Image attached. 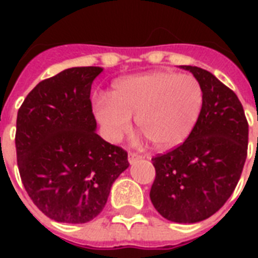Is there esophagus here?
I'll use <instances>...</instances> for the list:
<instances>
[{"label":"esophagus","mask_w":258,"mask_h":258,"mask_svg":"<svg viewBox=\"0 0 258 258\" xmlns=\"http://www.w3.org/2000/svg\"><path fill=\"white\" fill-rule=\"evenodd\" d=\"M139 159H142L141 155H138V154L135 153H130L128 154V162H130V165H134L135 162H138Z\"/></svg>","instance_id":"1"}]
</instances>
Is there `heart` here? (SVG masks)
Instances as JSON below:
<instances>
[{"label": "heart", "mask_w": 258, "mask_h": 258, "mask_svg": "<svg viewBox=\"0 0 258 258\" xmlns=\"http://www.w3.org/2000/svg\"><path fill=\"white\" fill-rule=\"evenodd\" d=\"M202 103L196 78L154 71L115 82L111 97L93 100V112L109 141H120L131 130V117H137L138 130L154 147L167 150L190 135Z\"/></svg>", "instance_id": "b5f03b06"}]
</instances>
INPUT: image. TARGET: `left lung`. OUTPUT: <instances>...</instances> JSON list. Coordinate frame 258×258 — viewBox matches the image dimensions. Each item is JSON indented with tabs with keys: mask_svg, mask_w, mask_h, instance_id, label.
I'll return each instance as SVG.
<instances>
[{
	"mask_svg": "<svg viewBox=\"0 0 258 258\" xmlns=\"http://www.w3.org/2000/svg\"><path fill=\"white\" fill-rule=\"evenodd\" d=\"M198 80L204 103L187 139L153 158L150 198L163 218L196 224L218 212L236 188L248 151L249 127L232 89L208 71L180 66Z\"/></svg>",
	"mask_w": 258,
	"mask_h": 258,
	"instance_id": "left-lung-1",
	"label": "left lung"
}]
</instances>
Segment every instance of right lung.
I'll list each match as a JSON object with an SVG mask.
<instances>
[{
    "label": "right lung",
    "instance_id": "right-lung-1",
    "mask_svg": "<svg viewBox=\"0 0 258 258\" xmlns=\"http://www.w3.org/2000/svg\"><path fill=\"white\" fill-rule=\"evenodd\" d=\"M100 67H75L42 80L18 109L20 175L33 204L50 220L86 224L107 204L130 166L124 150L96 134L91 87Z\"/></svg>",
    "mask_w": 258,
    "mask_h": 258
}]
</instances>
